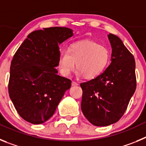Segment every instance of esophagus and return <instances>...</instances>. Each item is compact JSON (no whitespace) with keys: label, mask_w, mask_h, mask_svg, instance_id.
<instances>
[{"label":"esophagus","mask_w":146,"mask_h":146,"mask_svg":"<svg viewBox=\"0 0 146 146\" xmlns=\"http://www.w3.org/2000/svg\"><path fill=\"white\" fill-rule=\"evenodd\" d=\"M72 86H78V83H77V82H74V81H72Z\"/></svg>","instance_id":"esophagus-1"}]
</instances>
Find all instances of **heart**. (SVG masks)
Returning a JSON list of instances; mask_svg holds the SVG:
<instances>
[{
    "instance_id": "1",
    "label": "heart",
    "mask_w": 146,
    "mask_h": 146,
    "mask_svg": "<svg viewBox=\"0 0 146 146\" xmlns=\"http://www.w3.org/2000/svg\"><path fill=\"white\" fill-rule=\"evenodd\" d=\"M110 53L105 46L93 41H81L73 44L68 50H60L58 64L64 76H69L74 69L86 79H94L102 74L110 62Z\"/></svg>"
}]
</instances>
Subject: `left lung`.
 <instances>
[{"label":"left lung","mask_w":146,"mask_h":146,"mask_svg":"<svg viewBox=\"0 0 146 146\" xmlns=\"http://www.w3.org/2000/svg\"><path fill=\"white\" fill-rule=\"evenodd\" d=\"M112 47L111 64L99 77L81 83V109L94 126H106L123 116L136 89L133 55L117 36H108Z\"/></svg>","instance_id":"obj_1"}]
</instances>
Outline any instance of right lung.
<instances>
[{"label":"right lung","instance_id":"obj_1","mask_svg":"<svg viewBox=\"0 0 146 146\" xmlns=\"http://www.w3.org/2000/svg\"><path fill=\"white\" fill-rule=\"evenodd\" d=\"M73 36L65 27L30 33L15 52L10 66L9 94L20 116L40 124L55 113L72 81L58 75L59 44Z\"/></svg>","mask_w":146,"mask_h":146}]
</instances>
